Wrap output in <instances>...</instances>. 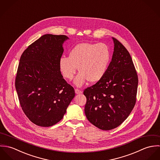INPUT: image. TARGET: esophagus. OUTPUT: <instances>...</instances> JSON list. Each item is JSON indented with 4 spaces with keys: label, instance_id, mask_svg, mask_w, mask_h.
Segmentation results:
<instances>
[{
    "label": "esophagus",
    "instance_id": "1",
    "mask_svg": "<svg viewBox=\"0 0 160 160\" xmlns=\"http://www.w3.org/2000/svg\"><path fill=\"white\" fill-rule=\"evenodd\" d=\"M75 93H76V94H80V93H82V92L81 91V90H79V89H75Z\"/></svg>",
    "mask_w": 160,
    "mask_h": 160
}]
</instances>
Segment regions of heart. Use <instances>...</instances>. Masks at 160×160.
Returning <instances> with one entry per match:
<instances>
[{
  "instance_id": "b5f03b06",
  "label": "heart",
  "mask_w": 160,
  "mask_h": 160,
  "mask_svg": "<svg viewBox=\"0 0 160 160\" xmlns=\"http://www.w3.org/2000/svg\"><path fill=\"white\" fill-rule=\"evenodd\" d=\"M111 60L108 46L103 43L82 42L72 47L69 52V57L62 56L59 60V67L63 76L72 80L76 73L74 84L78 87L84 85L87 81L95 83L105 75Z\"/></svg>"
}]
</instances>
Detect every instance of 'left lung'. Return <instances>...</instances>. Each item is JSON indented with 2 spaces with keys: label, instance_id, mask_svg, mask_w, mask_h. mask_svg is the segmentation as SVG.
<instances>
[{
  "label": "left lung",
  "instance_id": "left-lung-1",
  "mask_svg": "<svg viewBox=\"0 0 160 160\" xmlns=\"http://www.w3.org/2000/svg\"><path fill=\"white\" fill-rule=\"evenodd\" d=\"M112 38L114 52L105 75L84 91L88 119L104 131L117 128L129 116L136 102L138 86L137 71L129 52Z\"/></svg>",
  "mask_w": 160,
  "mask_h": 160
}]
</instances>
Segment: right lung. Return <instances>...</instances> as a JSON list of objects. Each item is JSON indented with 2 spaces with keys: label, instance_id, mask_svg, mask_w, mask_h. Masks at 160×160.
Instances as JSON below:
<instances>
[{
  "label": "right lung",
  "instance_id": "1",
  "mask_svg": "<svg viewBox=\"0 0 160 160\" xmlns=\"http://www.w3.org/2000/svg\"><path fill=\"white\" fill-rule=\"evenodd\" d=\"M65 35L45 34L23 52L15 78V88L23 112L34 124L52 126L66 113L75 96L63 79L59 60Z\"/></svg>",
  "mask_w": 160,
  "mask_h": 160
}]
</instances>
